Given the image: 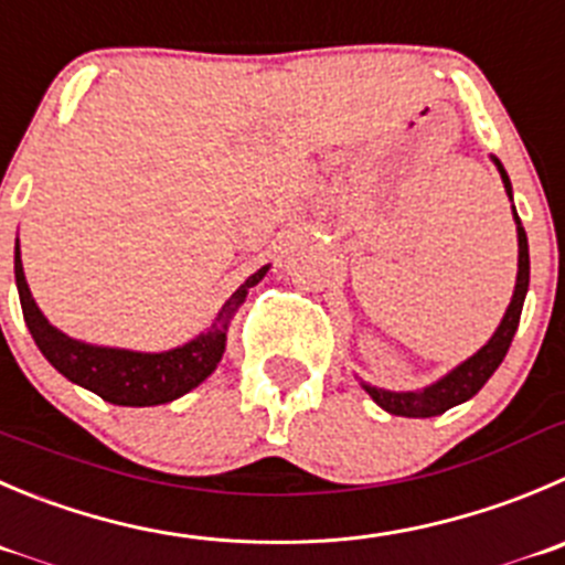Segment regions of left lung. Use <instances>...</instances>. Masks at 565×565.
<instances>
[{"label":"left lung","instance_id":"obj_1","mask_svg":"<svg viewBox=\"0 0 565 565\" xmlns=\"http://www.w3.org/2000/svg\"><path fill=\"white\" fill-rule=\"evenodd\" d=\"M497 163L499 177L504 182V191H508L510 202H513V185H510V177L504 171V166L497 158H491ZM515 218V235H519V274H515V288L513 299H510L508 310H504L502 321H499L497 332L488 338V343L482 349H477L469 360H463L460 366H455L452 372L444 374L438 383L427 385L422 391H385L374 388V385L363 383L366 394L377 402L383 411H388L391 416H407V418H429L447 413L449 407L460 405V402L471 399L482 385L488 383L493 372L499 369V363L508 354L510 341H513L515 330H519L521 308H524V297H527L530 288V246H527V233L521 227V218L513 207Z\"/></svg>","mask_w":565,"mask_h":565}]
</instances>
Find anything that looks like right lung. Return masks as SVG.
<instances>
[{"label": "right lung", "mask_w": 565, "mask_h": 565, "mask_svg": "<svg viewBox=\"0 0 565 565\" xmlns=\"http://www.w3.org/2000/svg\"><path fill=\"white\" fill-rule=\"evenodd\" d=\"M266 271L268 266L257 268L224 302L216 321L205 332H199L193 341L169 349V352H132V349L94 347V343L68 338L66 332L52 327L50 319L38 310L30 286H26L19 238H15V288H19L21 313L30 327L32 341L63 377L94 391L110 405L125 407L166 405L211 377L222 360L224 347H227L230 319L244 305L249 288H255L266 277Z\"/></svg>", "instance_id": "1"}]
</instances>
